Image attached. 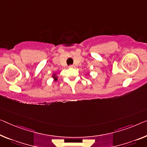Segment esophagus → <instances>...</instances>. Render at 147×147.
Segmentation results:
<instances>
[{
  "mask_svg": "<svg viewBox=\"0 0 147 147\" xmlns=\"http://www.w3.org/2000/svg\"><path fill=\"white\" fill-rule=\"evenodd\" d=\"M74 67V65H69V67Z\"/></svg>",
  "mask_w": 147,
  "mask_h": 147,
  "instance_id": "obj_1",
  "label": "esophagus"
}]
</instances>
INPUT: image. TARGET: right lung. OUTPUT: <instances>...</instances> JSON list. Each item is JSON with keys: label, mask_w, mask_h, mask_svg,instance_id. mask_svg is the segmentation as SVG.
I'll list each match as a JSON object with an SVG mask.
<instances>
[{"label": "right lung", "mask_w": 147, "mask_h": 147, "mask_svg": "<svg viewBox=\"0 0 147 147\" xmlns=\"http://www.w3.org/2000/svg\"><path fill=\"white\" fill-rule=\"evenodd\" d=\"M55 76L54 75V76H53V78H55ZM55 80H57V78H55Z\"/></svg>", "instance_id": "1"}]
</instances>
